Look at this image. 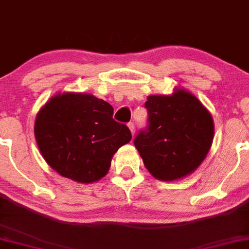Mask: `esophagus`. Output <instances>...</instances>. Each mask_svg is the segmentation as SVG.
<instances>
[{
  "instance_id": "esophagus-1",
  "label": "esophagus",
  "mask_w": 249,
  "mask_h": 249,
  "mask_svg": "<svg viewBox=\"0 0 249 249\" xmlns=\"http://www.w3.org/2000/svg\"><path fill=\"white\" fill-rule=\"evenodd\" d=\"M127 126H128V128H130V131H131L132 135H133V137H134V133H135V130H134V124H133V123H128Z\"/></svg>"
}]
</instances>
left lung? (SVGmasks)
I'll use <instances>...</instances> for the list:
<instances>
[{"label": "left lung", "instance_id": "left-lung-1", "mask_svg": "<svg viewBox=\"0 0 249 249\" xmlns=\"http://www.w3.org/2000/svg\"><path fill=\"white\" fill-rule=\"evenodd\" d=\"M144 106L149 125L134 145L149 173L166 182L194 173L213 143L214 122L208 109L183 88L168 95H149Z\"/></svg>", "mask_w": 249, "mask_h": 249}]
</instances>
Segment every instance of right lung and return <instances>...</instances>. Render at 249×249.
Instances as JSON below:
<instances>
[{
    "label": "right lung",
    "instance_id": "right-lung-1",
    "mask_svg": "<svg viewBox=\"0 0 249 249\" xmlns=\"http://www.w3.org/2000/svg\"><path fill=\"white\" fill-rule=\"evenodd\" d=\"M114 108L84 92H64L36 115L34 134L42 157L61 177L93 183L106 177L111 158L132 134L112 118Z\"/></svg>",
    "mask_w": 249,
    "mask_h": 249
}]
</instances>
